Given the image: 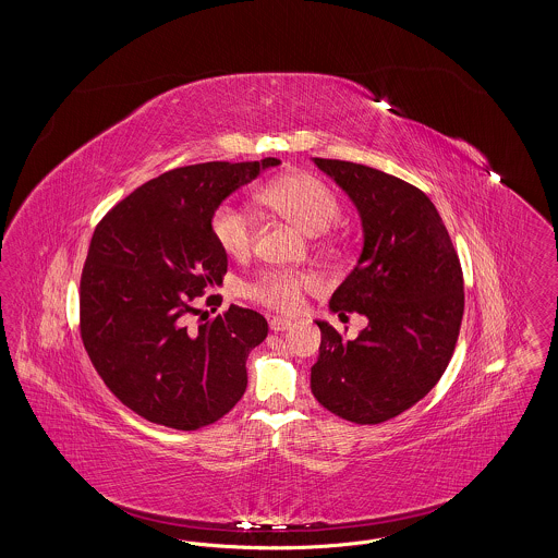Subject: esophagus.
I'll return each instance as SVG.
<instances>
[{
    "instance_id": "1",
    "label": "esophagus",
    "mask_w": 558,
    "mask_h": 558,
    "mask_svg": "<svg viewBox=\"0 0 558 558\" xmlns=\"http://www.w3.org/2000/svg\"><path fill=\"white\" fill-rule=\"evenodd\" d=\"M291 326V319L280 318V316H274V318L269 319V328H271L274 332H282V330H289Z\"/></svg>"
}]
</instances>
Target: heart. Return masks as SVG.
<instances>
[{"instance_id": "heart-1", "label": "heart", "mask_w": 558, "mask_h": 558, "mask_svg": "<svg viewBox=\"0 0 558 558\" xmlns=\"http://www.w3.org/2000/svg\"><path fill=\"white\" fill-rule=\"evenodd\" d=\"M259 198L271 211L282 215L307 234L325 232L324 242H335L328 236V228L335 226L343 215V203L339 194L322 178L310 171H292L280 175L262 187ZM213 239L219 248L242 259L251 255L259 240V223L253 211L234 201H223L211 215ZM316 287L314 276L292 269H267L251 280L244 292L266 305L269 310L291 314L301 307L303 294Z\"/></svg>"}]
</instances>
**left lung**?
Masks as SVG:
<instances>
[{"instance_id": "obj_1", "label": "left lung", "mask_w": 558, "mask_h": 558, "mask_svg": "<svg viewBox=\"0 0 558 558\" xmlns=\"http://www.w3.org/2000/svg\"><path fill=\"white\" fill-rule=\"evenodd\" d=\"M362 215L364 251L330 299L368 326L345 341L326 322L312 393L335 416L380 425L412 408L450 364L464 314V278L448 228L423 190L349 160L314 159Z\"/></svg>"}]
</instances>
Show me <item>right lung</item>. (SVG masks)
I'll return each instance as SVG.
<instances>
[{"label": "right lung", "instance_id": "add662e5", "mask_svg": "<svg viewBox=\"0 0 558 558\" xmlns=\"http://www.w3.org/2000/svg\"><path fill=\"white\" fill-rule=\"evenodd\" d=\"M280 160H213L142 184L100 219L81 271L83 347L110 393L178 430L223 418L244 396L246 357L264 343L262 314L230 305L205 322L194 301L223 282L228 255L211 215Z\"/></svg>", "mask_w": 558, "mask_h": 558}]
</instances>
